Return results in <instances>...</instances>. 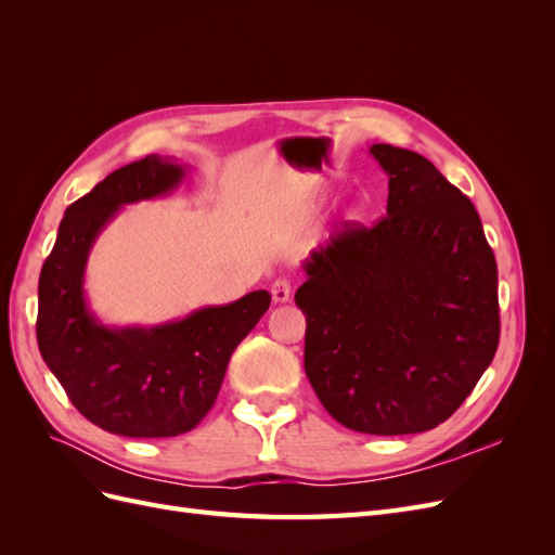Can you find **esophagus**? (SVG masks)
Wrapping results in <instances>:
<instances>
[{"label":"esophagus","instance_id":"34e87169","mask_svg":"<svg viewBox=\"0 0 555 555\" xmlns=\"http://www.w3.org/2000/svg\"><path fill=\"white\" fill-rule=\"evenodd\" d=\"M271 294H273L275 304H287V300L292 298V282L287 278H278L271 284Z\"/></svg>","mask_w":555,"mask_h":555}]
</instances>
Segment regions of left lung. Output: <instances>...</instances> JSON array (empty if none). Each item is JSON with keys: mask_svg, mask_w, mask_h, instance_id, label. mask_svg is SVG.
Wrapping results in <instances>:
<instances>
[{"mask_svg": "<svg viewBox=\"0 0 555 555\" xmlns=\"http://www.w3.org/2000/svg\"><path fill=\"white\" fill-rule=\"evenodd\" d=\"M371 155L389 176L386 217L345 222L304 266L306 375L351 430L424 433L495 357L498 266L473 201L426 157L389 143Z\"/></svg>", "mask_w": 555, "mask_h": 555, "instance_id": "1", "label": "left lung"}]
</instances>
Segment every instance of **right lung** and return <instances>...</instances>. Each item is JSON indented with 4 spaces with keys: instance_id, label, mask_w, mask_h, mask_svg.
I'll return each mask as SVG.
<instances>
[{
    "instance_id": "obj_1",
    "label": "right lung",
    "mask_w": 555,
    "mask_h": 555,
    "mask_svg": "<svg viewBox=\"0 0 555 555\" xmlns=\"http://www.w3.org/2000/svg\"><path fill=\"white\" fill-rule=\"evenodd\" d=\"M184 166L147 155L106 176L64 212L39 278V351L74 408L125 438H173L215 405L233 349L271 306L266 289L201 308L153 328L104 326L90 312L82 278L90 249L115 212L178 188Z\"/></svg>"
}]
</instances>
